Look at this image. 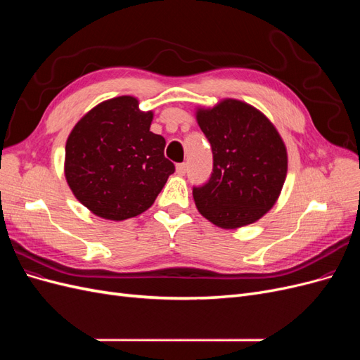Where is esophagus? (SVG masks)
Returning <instances> with one entry per match:
<instances>
[{
  "instance_id": "obj_1",
  "label": "esophagus",
  "mask_w": 360,
  "mask_h": 360,
  "mask_svg": "<svg viewBox=\"0 0 360 360\" xmlns=\"http://www.w3.org/2000/svg\"><path fill=\"white\" fill-rule=\"evenodd\" d=\"M186 171H188V167H186V163H179V165H177V172L179 174H181V176H183V174H186Z\"/></svg>"
}]
</instances>
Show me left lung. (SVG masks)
<instances>
[{"instance_id": "obj_1", "label": "left lung", "mask_w": 360, "mask_h": 360, "mask_svg": "<svg viewBox=\"0 0 360 360\" xmlns=\"http://www.w3.org/2000/svg\"><path fill=\"white\" fill-rule=\"evenodd\" d=\"M213 171L192 193L200 213L222 228L258 221L274 207L287 176V150L269 120L240 101L200 110Z\"/></svg>"}]
</instances>
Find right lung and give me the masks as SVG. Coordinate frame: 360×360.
<instances>
[{
  "instance_id": "add662e5",
  "label": "right lung",
  "mask_w": 360,
  "mask_h": 360,
  "mask_svg": "<svg viewBox=\"0 0 360 360\" xmlns=\"http://www.w3.org/2000/svg\"><path fill=\"white\" fill-rule=\"evenodd\" d=\"M151 112L135 97L106 101L78 122L66 144V179L75 197L94 214L123 221L155 202L174 163L165 138L150 132Z\"/></svg>"
}]
</instances>
